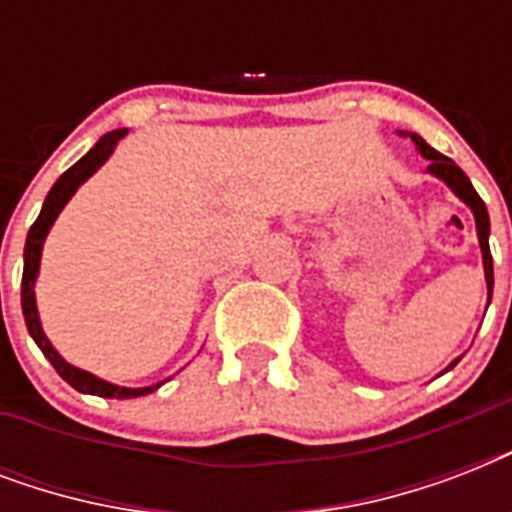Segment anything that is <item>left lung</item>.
I'll return each instance as SVG.
<instances>
[{
    "instance_id": "8db88e82",
    "label": "left lung",
    "mask_w": 512,
    "mask_h": 512,
    "mask_svg": "<svg viewBox=\"0 0 512 512\" xmlns=\"http://www.w3.org/2000/svg\"><path fill=\"white\" fill-rule=\"evenodd\" d=\"M404 135V132H401ZM409 138L414 140V146H417V151H420L425 159H428V172L430 175H436L438 180H444L449 188H452L457 196H460L465 204H468L470 209H473V217H476V231H478V244H481V255H484V271H486V289H489V297H492V289H494V268H492V252H489V212H486V204L484 199L478 196L476 188H473V183L468 180V175L457 167V164L449 159V156L438 154L436 148H430L425 140L420 138V135H414V132H406ZM460 361V358H457ZM457 361H452V364L446 366L444 372H449V369H454L457 366Z\"/></svg>"
}]
</instances>
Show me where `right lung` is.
I'll return each mask as SVG.
<instances>
[{
  "mask_svg": "<svg viewBox=\"0 0 512 512\" xmlns=\"http://www.w3.org/2000/svg\"><path fill=\"white\" fill-rule=\"evenodd\" d=\"M127 135V130H114L103 135V138L95 143V146L87 151V154L74 164V167H68L63 175L58 177V183L52 185L50 193H47V199L42 204V212L36 217V223L31 225V231L26 236V249H23V281H20V305H23V319H26L28 335L34 337V342L42 348V353L47 356L52 366H55V372L63 377V380L76 388L79 393H92V396H103V398H138L146 396L151 390H156L159 385H151V388H119L114 382H106L95 377V374L84 372V369H76L66 361V358L60 356L58 350L52 348V342L47 340V335L42 332V321H39V311H36V297H34V284H36V273H39V260H42V247L44 239H47V233H50L52 223H55V217L60 215V209L66 207L68 199L74 196L76 188L87 180L90 175L106 164V159L114 154L116 143Z\"/></svg>",
  "mask_w": 512,
  "mask_h": 512,
  "instance_id": "1",
  "label": "right lung"
}]
</instances>
